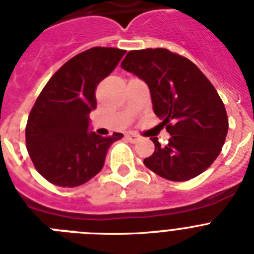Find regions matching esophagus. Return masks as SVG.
Masks as SVG:
<instances>
[{
	"label": "esophagus",
	"instance_id": "34e87169",
	"mask_svg": "<svg viewBox=\"0 0 254 254\" xmlns=\"http://www.w3.org/2000/svg\"><path fill=\"white\" fill-rule=\"evenodd\" d=\"M126 138L128 141H131V142H136V141L140 140V137H138L136 133H127L126 134Z\"/></svg>",
	"mask_w": 254,
	"mask_h": 254
}]
</instances>
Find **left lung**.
I'll return each instance as SVG.
<instances>
[{"mask_svg":"<svg viewBox=\"0 0 254 254\" xmlns=\"http://www.w3.org/2000/svg\"><path fill=\"white\" fill-rule=\"evenodd\" d=\"M121 67L146 82L154 113L163 120L169 142L143 164L158 176L185 182L205 172L219 156L228 133L223 100L210 80L188 58L164 48L129 51Z\"/></svg>","mask_w":254,"mask_h":254,"instance_id":"left-lung-1","label":"left lung"}]
</instances>
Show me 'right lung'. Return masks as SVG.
<instances>
[{"label": "right lung", "instance_id": "add662e5", "mask_svg": "<svg viewBox=\"0 0 254 254\" xmlns=\"http://www.w3.org/2000/svg\"><path fill=\"white\" fill-rule=\"evenodd\" d=\"M125 53L109 47L78 53L49 78L31 108L26 149L35 169L52 185L72 188L90 181L102 170L109 146L123 137L89 131V114L96 108V86Z\"/></svg>", "mask_w": 254, "mask_h": 254}]
</instances>
